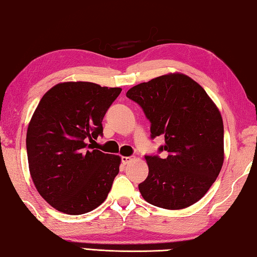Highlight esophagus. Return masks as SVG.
<instances>
[{
	"instance_id": "esophagus-1",
	"label": "esophagus",
	"mask_w": 257,
	"mask_h": 257,
	"mask_svg": "<svg viewBox=\"0 0 257 257\" xmlns=\"http://www.w3.org/2000/svg\"><path fill=\"white\" fill-rule=\"evenodd\" d=\"M132 160H133L132 157H122V158H121V162H122V164H123V165H128L129 162L132 161Z\"/></svg>"
}]
</instances>
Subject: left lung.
I'll list each match as a JSON object with an SVG mask.
<instances>
[{
    "label": "left lung",
    "instance_id": "1",
    "mask_svg": "<svg viewBox=\"0 0 257 257\" xmlns=\"http://www.w3.org/2000/svg\"><path fill=\"white\" fill-rule=\"evenodd\" d=\"M151 122V138L165 137L159 152L145 156L149 175L138 185L151 205L183 209L193 205L216 181L224 161V127L216 105L200 84L169 73L127 91Z\"/></svg>",
    "mask_w": 257,
    "mask_h": 257
}]
</instances>
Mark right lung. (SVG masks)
<instances>
[{"label": "right lung", "instance_id": "1", "mask_svg": "<svg viewBox=\"0 0 257 257\" xmlns=\"http://www.w3.org/2000/svg\"><path fill=\"white\" fill-rule=\"evenodd\" d=\"M121 90L63 82L41 98L27 128L28 167L38 192L55 209L81 215L107 198L121 158L91 145L103 135L101 121Z\"/></svg>", "mask_w": 257, "mask_h": 257}]
</instances>
